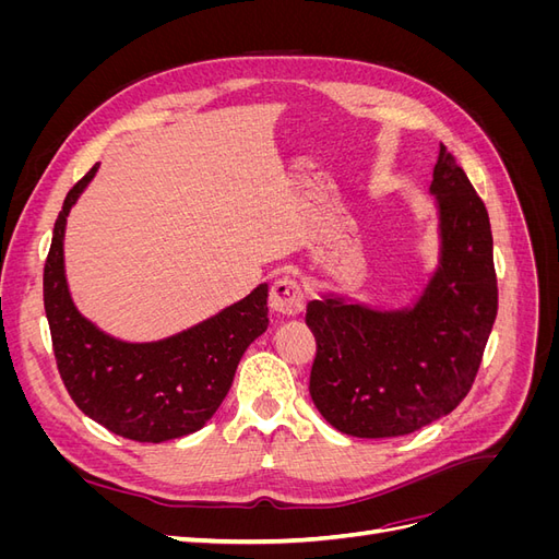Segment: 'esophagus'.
Wrapping results in <instances>:
<instances>
[{
	"label": "esophagus",
	"mask_w": 559,
	"mask_h": 559,
	"mask_svg": "<svg viewBox=\"0 0 559 559\" xmlns=\"http://www.w3.org/2000/svg\"><path fill=\"white\" fill-rule=\"evenodd\" d=\"M270 308L286 317H296L306 308V294L292 277H280L270 289Z\"/></svg>",
	"instance_id": "obj_1"
}]
</instances>
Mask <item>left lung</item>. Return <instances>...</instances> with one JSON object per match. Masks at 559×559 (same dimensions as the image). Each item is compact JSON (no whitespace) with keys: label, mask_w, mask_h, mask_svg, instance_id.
I'll use <instances>...</instances> for the list:
<instances>
[{"label":"left lung","mask_w":559,"mask_h":559,"mask_svg":"<svg viewBox=\"0 0 559 559\" xmlns=\"http://www.w3.org/2000/svg\"><path fill=\"white\" fill-rule=\"evenodd\" d=\"M429 193L438 263L411 306L376 308L331 292L308 302L306 321L317 337L310 396L347 436H405L450 415L476 380L492 333V228L485 202L443 144Z\"/></svg>","instance_id":"left-lung-1"}]
</instances>
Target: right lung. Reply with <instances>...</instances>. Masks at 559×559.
Instances as JSON below:
<instances>
[{"label":"right lung","mask_w":559,"mask_h":559,"mask_svg":"<svg viewBox=\"0 0 559 559\" xmlns=\"http://www.w3.org/2000/svg\"><path fill=\"white\" fill-rule=\"evenodd\" d=\"M67 193L44 267V308L60 378L81 413L140 443H163L207 425L247 347L267 329V284L163 341L128 343L74 306L64 275L67 216L97 175Z\"/></svg>","instance_id":"right-lung-1"}]
</instances>
